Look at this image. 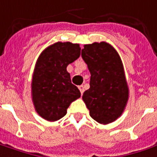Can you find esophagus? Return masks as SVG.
<instances>
[{
    "label": "esophagus",
    "instance_id": "obj_1",
    "mask_svg": "<svg viewBox=\"0 0 157 157\" xmlns=\"http://www.w3.org/2000/svg\"><path fill=\"white\" fill-rule=\"evenodd\" d=\"M78 88H79V90H80V92H81V94H82L83 92H84V87H83L82 85H80V86L78 87Z\"/></svg>",
    "mask_w": 157,
    "mask_h": 157
}]
</instances>
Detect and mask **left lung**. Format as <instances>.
<instances>
[{"label":"left lung","instance_id":"8db88e82","mask_svg":"<svg viewBox=\"0 0 157 157\" xmlns=\"http://www.w3.org/2000/svg\"><path fill=\"white\" fill-rule=\"evenodd\" d=\"M82 57L91 74L90 87L83 93V101L95 121L112 123L123 113L129 98L121 58L106 42L85 44Z\"/></svg>","mask_w":157,"mask_h":157}]
</instances>
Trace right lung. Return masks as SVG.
Wrapping results in <instances>:
<instances>
[{
  "mask_svg": "<svg viewBox=\"0 0 157 157\" xmlns=\"http://www.w3.org/2000/svg\"><path fill=\"white\" fill-rule=\"evenodd\" d=\"M80 55L79 44L57 42L38 56L32 81V98L36 112L43 119L48 121L62 119L70 103L81 97L67 71V66Z\"/></svg>",
  "mask_w": 157,
  "mask_h": 157,
  "instance_id": "obj_1",
  "label": "right lung"
}]
</instances>
